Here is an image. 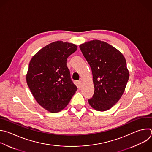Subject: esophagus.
I'll return each mask as SVG.
<instances>
[{
  "instance_id": "obj_1",
  "label": "esophagus",
  "mask_w": 152,
  "mask_h": 152,
  "mask_svg": "<svg viewBox=\"0 0 152 152\" xmlns=\"http://www.w3.org/2000/svg\"><path fill=\"white\" fill-rule=\"evenodd\" d=\"M77 86H78L79 88H80L81 86H82V82H81V81H78V82H77Z\"/></svg>"
}]
</instances>
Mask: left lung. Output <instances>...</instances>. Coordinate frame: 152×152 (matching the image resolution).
<instances>
[{
    "label": "left lung",
    "mask_w": 152,
    "mask_h": 152,
    "mask_svg": "<svg viewBox=\"0 0 152 152\" xmlns=\"http://www.w3.org/2000/svg\"><path fill=\"white\" fill-rule=\"evenodd\" d=\"M92 72L95 88L89 105L100 112L111 109L122 96L129 77L126 60L116 48L106 42L92 40L80 45Z\"/></svg>",
    "instance_id": "8db88e82"
}]
</instances>
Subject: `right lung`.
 <instances>
[{"mask_svg":"<svg viewBox=\"0 0 152 152\" xmlns=\"http://www.w3.org/2000/svg\"><path fill=\"white\" fill-rule=\"evenodd\" d=\"M77 48L73 43L56 41L40 49L30 61L27 83L37 103L50 113L64 109L77 91L66 63Z\"/></svg>","mask_w":152,"mask_h":152,"instance_id":"add662e5","label":"right lung"}]
</instances>
